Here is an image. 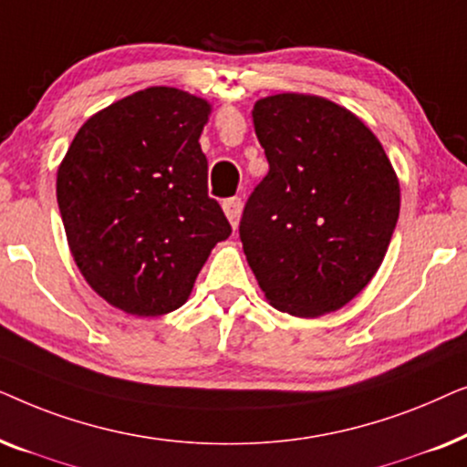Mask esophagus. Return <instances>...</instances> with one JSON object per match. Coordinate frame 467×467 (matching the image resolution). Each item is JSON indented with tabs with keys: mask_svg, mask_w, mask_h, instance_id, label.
Returning <instances> with one entry per match:
<instances>
[{
	"mask_svg": "<svg viewBox=\"0 0 467 467\" xmlns=\"http://www.w3.org/2000/svg\"><path fill=\"white\" fill-rule=\"evenodd\" d=\"M223 210H225L229 223L235 229L240 223V214H242V200L240 197H229V200L223 202Z\"/></svg>",
	"mask_w": 467,
	"mask_h": 467,
	"instance_id": "obj_1",
	"label": "esophagus"
}]
</instances>
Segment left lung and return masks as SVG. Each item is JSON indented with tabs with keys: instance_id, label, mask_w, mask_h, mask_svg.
<instances>
[{
	"instance_id": "8db88e82",
	"label": "left lung",
	"mask_w": 467,
	"mask_h": 467,
	"mask_svg": "<svg viewBox=\"0 0 467 467\" xmlns=\"http://www.w3.org/2000/svg\"><path fill=\"white\" fill-rule=\"evenodd\" d=\"M253 123L270 171L242 213L246 261L274 308L327 315L379 272L400 216L398 176L379 138L325 98L270 95Z\"/></svg>"
}]
</instances>
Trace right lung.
I'll list each match as a JSON object with an SVG mask.
<instances>
[{
  "label": "right lung",
  "instance_id": "1",
  "mask_svg": "<svg viewBox=\"0 0 467 467\" xmlns=\"http://www.w3.org/2000/svg\"><path fill=\"white\" fill-rule=\"evenodd\" d=\"M210 104L150 87L93 114L57 171L72 257L114 308L159 317L181 308L232 225L208 197L200 136Z\"/></svg>",
  "mask_w": 467,
  "mask_h": 467
}]
</instances>
